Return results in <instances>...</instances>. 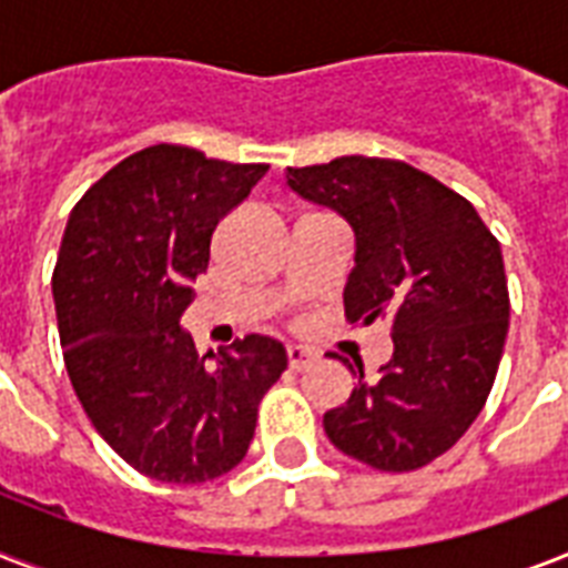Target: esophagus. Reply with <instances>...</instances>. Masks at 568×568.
Returning <instances> with one entry per match:
<instances>
[{"label": "esophagus", "instance_id": "obj_1", "mask_svg": "<svg viewBox=\"0 0 568 568\" xmlns=\"http://www.w3.org/2000/svg\"><path fill=\"white\" fill-rule=\"evenodd\" d=\"M285 354H288V365H292L294 372H303V368L315 359V354H312L310 347H301V345H288Z\"/></svg>", "mask_w": 568, "mask_h": 568}]
</instances>
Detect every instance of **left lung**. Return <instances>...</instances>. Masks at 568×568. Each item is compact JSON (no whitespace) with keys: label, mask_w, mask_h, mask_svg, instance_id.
<instances>
[{"label":"left lung","mask_w":568,"mask_h":568,"mask_svg":"<svg viewBox=\"0 0 568 568\" xmlns=\"http://www.w3.org/2000/svg\"><path fill=\"white\" fill-rule=\"evenodd\" d=\"M292 191L354 230L351 324H392V359L324 413L329 442L379 471H413L454 445L484 409L510 321L501 244L475 205L392 159L342 155L288 168Z\"/></svg>","instance_id":"obj_1"}]
</instances>
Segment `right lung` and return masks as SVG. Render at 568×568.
<instances>
[{"label":"right lung","instance_id":"add662e5","mask_svg":"<svg viewBox=\"0 0 568 568\" xmlns=\"http://www.w3.org/2000/svg\"><path fill=\"white\" fill-rule=\"evenodd\" d=\"M265 173L155 144L111 168L67 221L52 274L67 374L114 454L162 484L239 466L258 400L288 365L256 333L209 365L182 329L214 226Z\"/></svg>","mask_w":568,"mask_h":568}]
</instances>
